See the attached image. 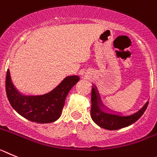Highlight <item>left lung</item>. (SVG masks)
<instances>
[{"label":"left lung","mask_w":157,"mask_h":157,"mask_svg":"<svg viewBox=\"0 0 157 157\" xmlns=\"http://www.w3.org/2000/svg\"><path fill=\"white\" fill-rule=\"evenodd\" d=\"M91 90V117L94 123L101 128L106 130H118L123 128L130 126L136 122L142 116L145 111L149 101L145 103V105L137 111L136 113L130 115H124L104 105L100 96L98 90L95 84H92Z\"/></svg>","instance_id":"left-lung-1"}]
</instances>
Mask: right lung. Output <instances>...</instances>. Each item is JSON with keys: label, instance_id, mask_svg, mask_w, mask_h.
<instances>
[{"label": "right lung", "instance_id": "add662e5", "mask_svg": "<svg viewBox=\"0 0 157 157\" xmlns=\"http://www.w3.org/2000/svg\"><path fill=\"white\" fill-rule=\"evenodd\" d=\"M79 80L77 75L67 76L49 92L26 94L15 87L8 70L5 88L10 104L19 115L33 122L48 124L61 117L66 96Z\"/></svg>", "mask_w": 157, "mask_h": 157}]
</instances>
